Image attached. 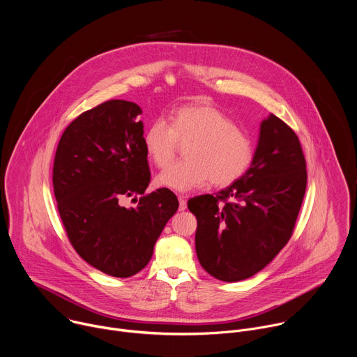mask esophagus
<instances>
[{
    "label": "esophagus",
    "instance_id": "1",
    "mask_svg": "<svg viewBox=\"0 0 357 357\" xmlns=\"http://www.w3.org/2000/svg\"><path fill=\"white\" fill-rule=\"evenodd\" d=\"M179 211L183 212L186 209V197L185 196H179Z\"/></svg>",
    "mask_w": 357,
    "mask_h": 357
}]
</instances>
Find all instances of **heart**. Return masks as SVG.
<instances>
[{
	"mask_svg": "<svg viewBox=\"0 0 357 357\" xmlns=\"http://www.w3.org/2000/svg\"><path fill=\"white\" fill-rule=\"evenodd\" d=\"M144 148L157 167H167L175 157L178 142L185 144L186 160L157 176V182L175 192H189L206 185L229 186L238 181L252 161L251 139L230 117L209 105L182 106L168 124L155 119L144 132Z\"/></svg>",
	"mask_w": 357,
	"mask_h": 357,
	"instance_id": "b5f03b06",
	"label": "heart"
}]
</instances>
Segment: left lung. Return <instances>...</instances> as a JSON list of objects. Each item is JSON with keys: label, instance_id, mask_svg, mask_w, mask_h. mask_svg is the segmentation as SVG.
I'll return each mask as SVG.
<instances>
[{"label": "left lung", "instance_id": "1", "mask_svg": "<svg viewBox=\"0 0 357 357\" xmlns=\"http://www.w3.org/2000/svg\"><path fill=\"white\" fill-rule=\"evenodd\" d=\"M305 189L307 164L299 139L270 114L260 124L245 174L216 196L188 202L197 219L195 245L200 266L226 282L261 271L291 238Z\"/></svg>", "mask_w": 357, "mask_h": 357}]
</instances>
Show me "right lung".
Returning <instances> with one entry per match:
<instances>
[{"mask_svg":"<svg viewBox=\"0 0 357 357\" xmlns=\"http://www.w3.org/2000/svg\"><path fill=\"white\" fill-rule=\"evenodd\" d=\"M139 114V106L126 100L84 112L62 134L54 162L58 211L73 248L94 268L119 278L149 263L179 206L167 188L145 193L151 172ZM127 197L137 206L127 208Z\"/></svg>","mask_w":357,"mask_h":357,"instance_id":"right-lung-1","label":"right lung"}]
</instances>
